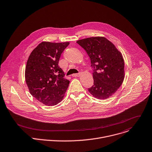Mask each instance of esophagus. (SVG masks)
Masks as SVG:
<instances>
[{
  "instance_id": "1",
  "label": "esophagus",
  "mask_w": 152,
  "mask_h": 152,
  "mask_svg": "<svg viewBox=\"0 0 152 152\" xmlns=\"http://www.w3.org/2000/svg\"><path fill=\"white\" fill-rule=\"evenodd\" d=\"M80 73H75V74H73L72 76L73 77H77V76H80Z\"/></svg>"
}]
</instances>
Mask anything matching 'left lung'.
<instances>
[{
    "label": "left lung",
    "instance_id": "left-lung-1",
    "mask_svg": "<svg viewBox=\"0 0 152 152\" xmlns=\"http://www.w3.org/2000/svg\"><path fill=\"white\" fill-rule=\"evenodd\" d=\"M89 57L94 85L88 91L95 98L106 99L121 86L125 64L121 53L104 37H92L77 41Z\"/></svg>",
    "mask_w": 152,
    "mask_h": 152
}]
</instances>
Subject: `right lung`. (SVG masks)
I'll return each instance as SVG.
<instances>
[{
	"label": "right lung",
	"mask_w": 152,
	"mask_h": 152,
	"mask_svg": "<svg viewBox=\"0 0 152 152\" xmlns=\"http://www.w3.org/2000/svg\"><path fill=\"white\" fill-rule=\"evenodd\" d=\"M69 45L43 42L33 49L27 60L25 78L29 91L45 105L57 104L68 88L70 81L64 78L58 61Z\"/></svg>",
	"instance_id": "right-lung-1"
}]
</instances>
